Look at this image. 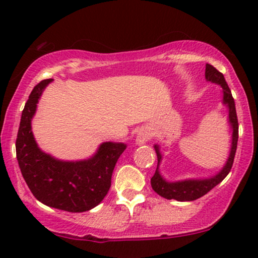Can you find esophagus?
<instances>
[{
    "label": "esophagus",
    "mask_w": 258,
    "mask_h": 258,
    "mask_svg": "<svg viewBox=\"0 0 258 258\" xmlns=\"http://www.w3.org/2000/svg\"><path fill=\"white\" fill-rule=\"evenodd\" d=\"M150 131L148 128H141L137 132V136H136V144L138 146H142V144H146L148 141L150 139Z\"/></svg>",
    "instance_id": "34e87169"
}]
</instances>
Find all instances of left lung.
<instances>
[{
    "instance_id": "8db88e82",
    "label": "left lung",
    "mask_w": 258,
    "mask_h": 258,
    "mask_svg": "<svg viewBox=\"0 0 258 258\" xmlns=\"http://www.w3.org/2000/svg\"><path fill=\"white\" fill-rule=\"evenodd\" d=\"M205 79L207 81L212 82V84L220 85L223 88V104L227 105L228 108V122H229L230 128H232V143H230V152L228 156L226 164L222 167L220 172H217L215 176L209 177V178H189L183 180H177V182H168L161 176L159 171L160 162L162 160V155L160 153V147L155 144L156 155H158V167H156L155 173L150 179L152 183V188L155 193H158L160 197L165 198V199H173L177 201H193L204 197L206 193H209L212 188L220 183L227 177V174L230 172V168L233 166L234 156L236 152V144H238L239 137V125H238V117H236L235 110V103H234L232 92L228 87L226 80H224L223 74L218 72L216 68L212 65L206 64L205 69Z\"/></svg>"
}]
</instances>
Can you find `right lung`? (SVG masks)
I'll use <instances>...</instances> for the list:
<instances>
[{"label":"right lung","mask_w":258,"mask_h":258,"mask_svg":"<svg viewBox=\"0 0 258 258\" xmlns=\"http://www.w3.org/2000/svg\"><path fill=\"white\" fill-rule=\"evenodd\" d=\"M52 79L34 87L25 103L18 130L17 160L26 184L38 201L68 212H85L104 199L111 185V174L125 143L104 142L91 158L64 161L40 149L31 131V120L38 99Z\"/></svg>","instance_id":"obj_1"}]
</instances>
